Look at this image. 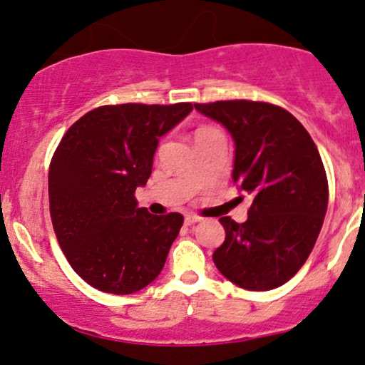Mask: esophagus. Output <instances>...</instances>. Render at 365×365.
<instances>
[{"label": "esophagus", "mask_w": 365, "mask_h": 365, "mask_svg": "<svg viewBox=\"0 0 365 365\" xmlns=\"http://www.w3.org/2000/svg\"><path fill=\"white\" fill-rule=\"evenodd\" d=\"M200 221V216H197V215H185V223L187 225H194V223H199Z\"/></svg>", "instance_id": "esophagus-1"}]
</instances>
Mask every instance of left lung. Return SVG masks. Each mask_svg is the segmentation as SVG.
Returning a JSON list of instances; mask_svg holds the SVG:
<instances>
[{"label":"left lung","instance_id":"1","mask_svg":"<svg viewBox=\"0 0 365 365\" xmlns=\"http://www.w3.org/2000/svg\"><path fill=\"white\" fill-rule=\"evenodd\" d=\"M194 106L230 132L232 178L252 197L244 223L220 217L226 237L212 261L245 290L282 287L307 261L328 209L319 150L304 125L274 104L240 99Z\"/></svg>","mask_w":365,"mask_h":365}]
</instances>
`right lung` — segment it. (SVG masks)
<instances>
[{
  "mask_svg": "<svg viewBox=\"0 0 365 365\" xmlns=\"http://www.w3.org/2000/svg\"><path fill=\"white\" fill-rule=\"evenodd\" d=\"M194 110L190 103L96 108L66 130L49 165V212L70 266L83 282L130 295L161 273L183 216L137 206L159 139Z\"/></svg>",
  "mask_w": 365,
  "mask_h": 365,
  "instance_id": "obj_1",
  "label": "right lung"
}]
</instances>
